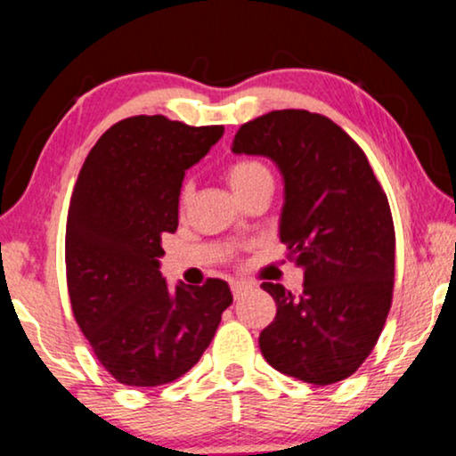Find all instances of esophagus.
I'll return each mask as SVG.
<instances>
[{
  "mask_svg": "<svg viewBox=\"0 0 456 456\" xmlns=\"http://www.w3.org/2000/svg\"><path fill=\"white\" fill-rule=\"evenodd\" d=\"M251 288H254V285L247 283V281H232V283H230V289H232V296H234V297L243 296L245 291L251 289Z\"/></svg>",
  "mask_w": 456,
  "mask_h": 456,
  "instance_id": "esophagus-1",
  "label": "esophagus"
}]
</instances>
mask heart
I'll use <instances>...</instances> for the list:
<instances>
[{
	"mask_svg": "<svg viewBox=\"0 0 456 456\" xmlns=\"http://www.w3.org/2000/svg\"><path fill=\"white\" fill-rule=\"evenodd\" d=\"M226 179H228L230 188L237 192V196H240L243 192H247L249 188H254L256 183L266 182V179H273V175H271V171H268V168L264 167L260 160L247 159V160L232 162V165L226 168ZM190 194H192V185L183 183L182 202H188Z\"/></svg>",
	"mask_w": 456,
	"mask_h": 456,
	"instance_id": "obj_1",
	"label": "heart"
}]
</instances>
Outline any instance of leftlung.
Returning a JSON list of instances; mask_svg holds the SVG:
<instances>
[{"label": "left lung", "mask_w": 456, "mask_h": 456, "mask_svg": "<svg viewBox=\"0 0 456 456\" xmlns=\"http://www.w3.org/2000/svg\"><path fill=\"white\" fill-rule=\"evenodd\" d=\"M232 151L279 168V239L305 271L300 294L262 283L277 302V317L260 334L262 355L305 383L345 380L372 353L391 308L395 230L387 194L362 148L306 110L247 122Z\"/></svg>", "instance_id": "8db88e82"}]
</instances>
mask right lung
I'll return each mask as SVG.
<instances>
[{"label": "right lung", "mask_w": 456, "mask_h": 456, "mask_svg": "<svg viewBox=\"0 0 456 456\" xmlns=\"http://www.w3.org/2000/svg\"><path fill=\"white\" fill-rule=\"evenodd\" d=\"M224 126L133 116L101 134L73 188L65 264L71 308L118 383L159 387L188 372L232 305L226 281L202 288L160 273L162 237L177 230L179 192Z\"/></svg>", "instance_id": "1"}]
</instances>
